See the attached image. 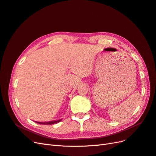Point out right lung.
<instances>
[{
	"label": "right lung",
	"instance_id": "1",
	"mask_svg": "<svg viewBox=\"0 0 156 156\" xmlns=\"http://www.w3.org/2000/svg\"><path fill=\"white\" fill-rule=\"evenodd\" d=\"M62 120V119L58 120H55V121H50V122H36L37 124H44V125H49V124H53L58 123V122H60Z\"/></svg>",
	"mask_w": 156,
	"mask_h": 156
}]
</instances>
